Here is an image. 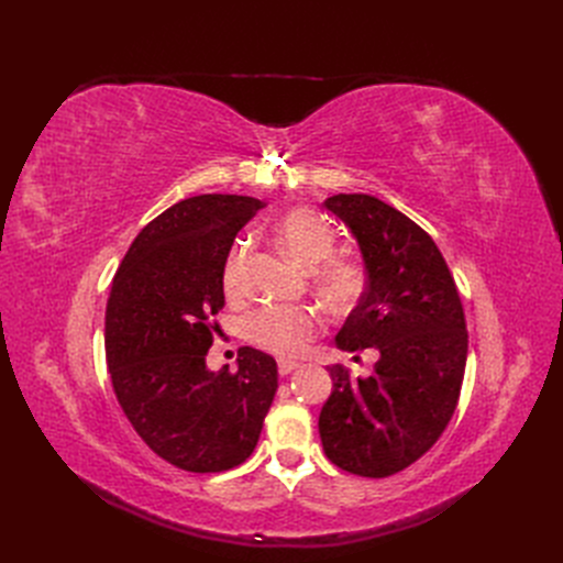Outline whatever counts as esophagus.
<instances>
[{
    "label": "esophagus",
    "instance_id": "obj_1",
    "mask_svg": "<svg viewBox=\"0 0 563 563\" xmlns=\"http://www.w3.org/2000/svg\"><path fill=\"white\" fill-rule=\"evenodd\" d=\"M297 367H299V363H294V361H285V358H280V361H278V374H280V376L291 374V372L297 369Z\"/></svg>",
    "mask_w": 563,
    "mask_h": 563
}]
</instances>
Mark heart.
I'll return each instance as SVG.
<instances>
[{
	"instance_id": "b5f03b06",
	"label": "heart",
	"mask_w": 563,
	"mask_h": 563,
	"mask_svg": "<svg viewBox=\"0 0 563 563\" xmlns=\"http://www.w3.org/2000/svg\"><path fill=\"white\" fill-rule=\"evenodd\" d=\"M274 236L280 249L303 266H316L314 283L323 299L340 310L356 306L365 291V269L356 257L333 255L335 230L319 212L308 207L287 210L274 225ZM249 244L236 242L225 255L221 269V287L228 299H240L246 280ZM323 321L317 310L306 306H266L246 319L251 342L276 353L280 358H294L308 351L321 333Z\"/></svg>"
}]
</instances>
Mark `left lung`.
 Here are the masks:
<instances>
[{"label": "left lung", "instance_id": "left-lung-1", "mask_svg": "<svg viewBox=\"0 0 563 563\" xmlns=\"http://www.w3.org/2000/svg\"><path fill=\"white\" fill-rule=\"evenodd\" d=\"M356 236L367 285L335 342L374 346L372 376L331 365L319 412L323 452L361 477H390L427 454L450 424L465 374L467 329L450 266L416 221L367 194L327 200Z\"/></svg>", "mask_w": 563, "mask_h": 563}]
</instances>
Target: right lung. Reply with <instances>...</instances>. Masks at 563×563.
<instances>
[{
    "instance_id": "1",
    "label": "right lung",
    "mask_w": 563,
    "mask_h": 563,
    "mask_svg": "<svg viewBox=\"0 0 563 563\" xmlns=\"http://www.w3.org/2000/svg\"><path fill=\"white\" fill-rule=\"evenodd\" d=\"M260 207L257 198L228 194L175 202L136 234L107 301L118 404L157 456L200 475L253 454L278 390L276 361L257 349L236 351V372L205 365L225 306V255Z\"/></svg>"
}]
</instances>
